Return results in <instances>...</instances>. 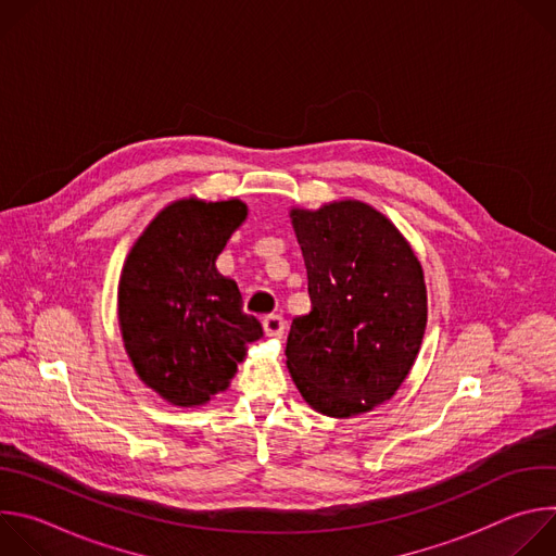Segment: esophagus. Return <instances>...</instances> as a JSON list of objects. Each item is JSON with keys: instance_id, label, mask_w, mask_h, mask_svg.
Returning a JSON list of instances; mask_svg holds the SVG:
<instances>
[{"instance_id": "obj_1", "label": "esophagus", "mask_w": 556, "mask_h": 556, "mask_svg": "<svg viewBox=\"0 0 556 556\" xmlns=\"http://www.w3.org/2000/svg\"><path fill=\"white\" fill-rule=\"evenodd\" d=\"M262 326H264L266 337H270V339H281L283 332H286V321L281 319L279 314H268Z\"/></svg>"}]
</instances>
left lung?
I'll use <instances>...</instances> for the list:
<instances>
[{"mask_svg": "<svg viewBox=\"0 0 556 556\" xmlns=\"http://www.w3.org/2000/svg\"><path fill=\"white\" fill-rule=\"evenodd\" d=\"M312 309L286 343L303 401L352 418L389 401L409 376L427 328L422 266L405 235L361 200L290 208Z\"/></svg>", "mask_w": 556, "mask_h": 556, "instance_id": "1", "label": "left lung"}]
</instances>
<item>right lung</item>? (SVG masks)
Instances as JSON below:
<instances>
[{
    "label": "right lung",
    "instance_id": "add662e5",
    "mask_svg": "<svg viewBox=\"0 0 556 556\" xmlns=\"http://www.w3.org/2000/svg\"><path fill=\"white\" fill-rule=\"evenodd\" d=\"M237 200H176L131 247L118 281V328L136 376L174 407L206 405L264 337L215 260L244 224Z\"/></svg>",
    "mask_w": 556,
    "mask_h": 556
}]
</instances>
